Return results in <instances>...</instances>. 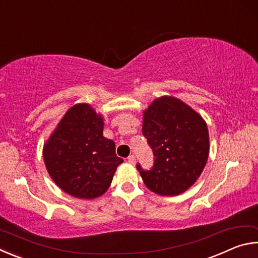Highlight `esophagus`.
<instances>
[{
  "label": "esophagus",
  "mask_w": 258,
  "mask_h": 258,
  "mask_svg": "<svg viewBox=\"0 0 258 258\" xmlns=\"http://www.w3.org/2000/svg\"><path fill=\"white\" fill-rule=\"evenodd\" d=\"M127 161H128L130 164L134 165V164H135V156H134V155H130V156L127 157Z\"/></svg>",
  "instance_id": "obj_1"
}]
</instances>
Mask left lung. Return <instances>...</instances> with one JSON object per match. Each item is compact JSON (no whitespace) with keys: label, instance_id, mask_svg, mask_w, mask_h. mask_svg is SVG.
<instances>
[{"label":"left lung","instance_id":"1","mask_svg":"<svg viewBox=\"0 0 258 258\" xmlns=\"http://www.w3.org/2000/svg\"><path fill=\"white\" fill-rule=\"evenodd\" d=\"M142 133L155 155L150 171L137 166L148 189L171 197L194 185L209 155V134L203 117L182 100L164 95L143 111Z\"/></svg>","mask_w":258,"mask_h":258}]
</instances>
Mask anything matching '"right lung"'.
I'll list each match as a JSON object with an SVG mask.
<instances>
[{
	"mask_svg": "<svg viewBox=\"0 0 258 258\" xmlns=\"http://www.w3.org/2000/svg\"><path fill=\"white\" fill-rule=\"evenodd\" d=\"M103 116L89 103L69 108L43 147L52 180L75 198L94 199L110 186L123 159L115 142L103 137Z\"/></svg>",
	"mask_w": 258,
	"mask_h": 258,
	"instance_id": "add662e5",
	"label": "right lung"
}]
</instances>
